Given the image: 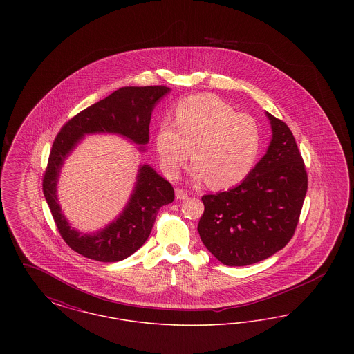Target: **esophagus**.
<instances>
[{
    "instance_id": "34e87169",
    "label": "esophagus",
    "mask_w": 354,
    "mask_h": 354,
    "mask_svg": "<svg viewBox=\"0 0 354 354\" xmlns=\"http://www.w3.org/2000/svg\"><path fill=\"white\" fill-rule=\"evenodd\" d=\"M175 195H176V199H179V201H183V199H187V196H188V192L185 191L183 188H176V191H175Z\"/></svg>"
}]
</instances>
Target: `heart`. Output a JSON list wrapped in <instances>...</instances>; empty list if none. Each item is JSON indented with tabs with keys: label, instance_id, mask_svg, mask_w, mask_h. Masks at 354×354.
<instances>
[{
	"label": "heart",
	"instance_id": "1",
	"mask_svg": "<svg viewBox=\"0 0 354 354\" xmlns=\"http://www.w3.org/2000/svg\"><path fill=\"white\" fill-rule=\"evenodd\" d=\"M260 147L257 122L211 94L179 102L174 109V122H163L156 133V151L167 176L179 175L191 150L195 160L192 178L207 179L214 188L243 182L254 167Z\"/></svg>",
	"mask_w": 354,
	"mask_h": 354
}]
</instances>
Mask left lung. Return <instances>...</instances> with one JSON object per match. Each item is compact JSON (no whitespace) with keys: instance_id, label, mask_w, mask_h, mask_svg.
<instances>
[{"instance_id":"obj_1","label":"left lung","mask_w":354,"mask_h":354,"mask_svg":"<svg viewBox=\"0 0 354 354\" xmlns=\"http://www.w3.org/2000/svg\"><path fill=\"white\" fill-rule=\"evenodd\" d=\"M267 153L234 188L202 196L198 231L220 263L244 267L283 250L295 235L308 189V174L286 122L267 113Z\"/></svg>"}]
</instances>
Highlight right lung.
Listing matches in <instances>:
<instances>
[{
	"label": "right lung",
	"instance_id": "add662e5",
	"mask_svg": "<svg viewBox=\"0 0 354 354\" xmlns=\"http://www.w3.org/2000/svg\"><path fill=\"white\" fill-rule=\"evenodd\" d=\"M169 91V87L162 84L120 87L68 119L55 136L42 179V191L59 235L73 251L103 263L120 261L145 244L151 234L158 211L174 202L172 185L151 167L142 166L134 194L118 219L95 235H81L70 228L55 196L59 169L84 134L117 133L138 145H146L152 109Z\"/></svg>",
	"mask_w": 354,
	"mask_h": 354
}]
</instances>
